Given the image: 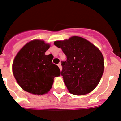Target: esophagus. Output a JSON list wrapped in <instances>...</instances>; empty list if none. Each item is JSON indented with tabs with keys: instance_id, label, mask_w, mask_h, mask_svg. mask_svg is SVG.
<instances>
[{
	"instance_id": "esophagus-1",
	"label": "esophagus",
	"mask_w": 121,
	"mask_h": 121,
	"mask_svg": "<svg viewBox=\"0 0 121 121\" xmlns=\"http://www.w3.org/2000/svg\"><path fill=\"white\" fill-rule=\"evenodd\" d=\"M58 67L60 68V70H61V69H62V66H61V63H59L58 65Z\"/></svg>"
}]
</instances>
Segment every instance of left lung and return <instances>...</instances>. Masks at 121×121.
<instances>
[{"label": "left lung", "mask_w": 121, "mask_h": 121, "mask_svg": "<svg viewBox=\"0 0 121 121\" xmlns=\"http://www.w3.org/2000/svg\"><path fill=\"white\" fill-rule=\"evenodd\" d=\"M54 44L61 48L67 60L61 63V74L71 94L87 95L94 90L103 76L104 58L98 47L86 39L73 36Z\"/></svg>", "instance_id": "8db88e82"}]
</instances>
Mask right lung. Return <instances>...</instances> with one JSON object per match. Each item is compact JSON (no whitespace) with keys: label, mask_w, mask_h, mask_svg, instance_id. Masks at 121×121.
<instances>
[{"label":"right lung","mask_w":121,"mask_h":121,"mask_svg":"<svg viewBox=\"0 0 121 121\" xmlns=\"http://www.w3.org/2000/svg\"><path fill=\"white\" fill-rule=\"evenodd\" d=\"M50 47V44L44 40H31L20 50L13 61L12 72L17 82L32 95L48 93L55 77L60 76V68L52 63L53 56L45 55Z\"/></svg>","instance_id":"obj_1"}]
</instances>
